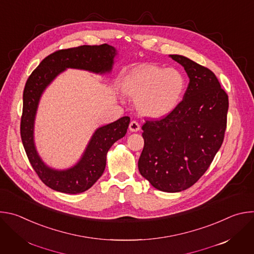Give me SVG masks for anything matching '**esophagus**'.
I'll return each mask as SVG.
<instances>
[{
  "label": "esophagus",
  "mask_w": 254,
  "mask_h": 254,
  "mask_svg": "<svg viewBox=\"0 0 254 254\" xmlns=\"http://www.w3.org/2000/svg\"><path fill=\"white\" fill-rule=\"evenodd\" d=\"M139 125H138V123L137 122H135V121H132V122H130V124H129V130L131 131V132H135V131H138L139 130Z\"/></svg>",
  "instance_id": "obj_1"
}]
</instances>
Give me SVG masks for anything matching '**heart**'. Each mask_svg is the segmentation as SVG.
Returning a JSON list of instances; mask_svg holds the SVG:
<instances>
[{
    "instance_id": "1",
    "label": "heart",
    "mask_w": 254,
    "mask_h": 254,
    "mask_svg": "<svg viewBox=\"0 0 254 254\" xmlns=\"http://www.w3.org/2000/svg\"><path fill=\"white\" fill-rule=\"evenodd\" d=\"M186 81L180 71L146 65L131 71L123 82V91L135 98L137 112L149 118L171 114L180 103Z\"/></svg>"
}]
</instances>
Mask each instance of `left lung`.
Instances as JSON below:
<instances>
[{"mask_svg":"<svg viewBox=\"0 0 254 254\" xmlns=\"http://www.w3.org/2000/svg\"><path fill=\"white\" fill-rule=\"evenodd\" d=\"M170 57L184 67L189 84L171 114L142 126L144 146L137 166L153 187L176 193L193 186L219 151L229 103L210 69L182 55Z\"/></svg>","mask_w":254,"mask_h":254,"instance_id":"obj_1","label":"left lung"}]
</instances>
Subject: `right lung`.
<instances>
[{
    "instance_id": "right-lung-1",
    "label": "right lung",
    "mask_w": 254,
    "mask_h": 254,
    "mask_svg": "<svg viewBox=\"0 0 254 254\" xmlns=\"http://www.w3.org/2000/svg\"><path fill=\"white\" fill-rule=\"evenodd\" d=\"M117 55L118 50L108 44L59 50L43 59L26 82L21 119L22 142L35 172L46 186L55 191L79 194L88 190L103 174L108 150L126 135L130 120L124 117L96 128L76 164L68 169H54L42 160L34 139L35 120L41 96L52 81L68 68L99 75L111 73Z\"/></svg>"
}]
</instances>
